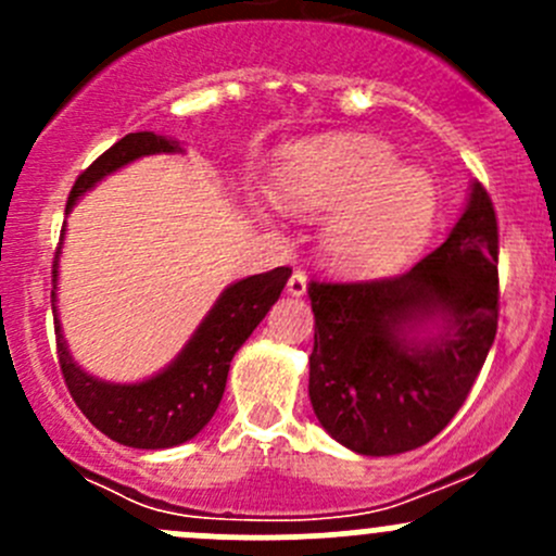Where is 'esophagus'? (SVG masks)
Returning a JSON list of instances; mask_svg holds the SVG:
<instances>
[{"label": "esophagus", "instance_id": "34e87169", "mask_svg": "<svg viewBox=\"0 0 556 556\" xmlns=\"http://www.w3.org/2000/svg\"><path fill=\"white\" fill-rule=\"evenodd\" d=\"M288 293L295 295V299H301V295H306V277L304 271H293L288 279Z\"/></svg>", "mask_w": 556, "mask_h": 556}]
</instances>
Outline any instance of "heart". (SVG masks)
Returning <instances> with one entry per match:
<instances>
[{
  "label": "heart",
  "instance_id": "obj_1",
  "mask_svg": "<svg viewBox=\"0 0 556 556\" xmlns=\"http://www.w3.org/2000/svg\"><path fill=\"white\" fill-rule=\"evenodd\" d=\"M274 199L301 217L325 215L319 252L333 271L377 277L428 242L439 188L425 169L397 164L390 144L363 134L306 139L274 164Z\"/></svg>",
  "mask_w": 556,
  "mask_h": 556
}]
</instances>
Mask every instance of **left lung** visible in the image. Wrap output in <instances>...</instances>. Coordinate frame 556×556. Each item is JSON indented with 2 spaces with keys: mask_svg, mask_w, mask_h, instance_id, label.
<instances>
[{
  "mask_svg": "<svg viewBox=\"0 0 556 556\" xmlns=\"http://www.w3.org/2000/svg\"><path fill=\"white\" fill-rule=\"evenodd\" d=\"M309 397L366 457L428 444L468 397L497 333V220L479 182L446 242L374 282H312Z\"/></svg>",
  "mask_w": 556,
  "mask_h": 556,
  "instance_id": "left-lung-1",
  "label": "left lung"
}]
</instances>
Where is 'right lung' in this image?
<instances>
[{
    "mask_svg": "<svg viewBox=\"0 0 556 556\" xmlns=\"http://www.w3.org/2000/svg\"><path fill=\"white\" fill-rule=\"evenodd\" d=\"M159 153H185V148L177 139L161 137L153 131L126 134L121 142L112 144L77 177L70 201H66V215L80 201V195L97 188L104 177L123 169L131 161ZM59 255L61 250L55 252L53 295L50 299H53L55 344H59L64 382L80 412L91 419V425H97L117 444L134 446V450H169V446L185 444L206 428V422L215 417L217 406H220L223 392H226L233 355L250 339L252 330L261 325L290 277V268L279 266L274 271L255 274V277L228 285L169 366L142 382L121 384L91 377L86 368L77 366L66 346L59 306H55Z\"/></svg>",
    "mask_w": 556,
    "mask_h": 556,
    "instance_id": "obj_1",
    "label": "right lung"
}]
</instances>
